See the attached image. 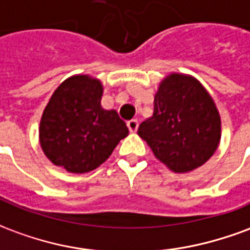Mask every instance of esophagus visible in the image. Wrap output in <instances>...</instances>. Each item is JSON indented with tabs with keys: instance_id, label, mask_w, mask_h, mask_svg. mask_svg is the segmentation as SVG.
<instances>
[{
	"instance_id": "1",
	"label": "esophagus",
	"mask_w": 250,
	"mask_h": 250,
	"mask_svg": "<svg viewBox=\"0 0 250 250\" xmlns=\"http://www.w3.org/2000/svg\"><path fill=\"white\" fill-rule=\"evenodd\" d=\"M127 127H129V130L132 133L137 132V127H138V121L136 118H133L130 121H127Z\"/></svg>"
}]
</instances>
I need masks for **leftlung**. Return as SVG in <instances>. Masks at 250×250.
Listing matches in <instances>:
<instances>
[{
  "label": "left lung",
  "instance_id": "1",
  "mask_svg": "<svg viewBox=\"0 0 250 250\" xmlns=\"http://www.w3.org/2000/svg\"><path fill=\"white\" fill-rule=\"evenodd\" d=\"M154 157L174 173L202 167L221 141V117L197 78L169 73L158 83L153 114L138 126Z\"/></svg>",
  "mask_w": 250,
  "mask_h": 250
}]
</instances>
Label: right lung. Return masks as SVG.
<instances>
[{
  "instance_id": "add662e5",
  "label": "right lung",
  "mask_w": 250,
  "mask_h": 250,
  "mask_svg": "<svg viewBox=\"0 0 250 250\" xmlns=\"http://www.w3.org/2000/svg\"><path fill=\"white\" fill-rule=\"evenodd\" d=\"M104 83L89 74H74L53 92L38 126L43 154L69 173H87L110 157L129 134L112 109L101 106Z\"/></svg>"
}]
</instances>
